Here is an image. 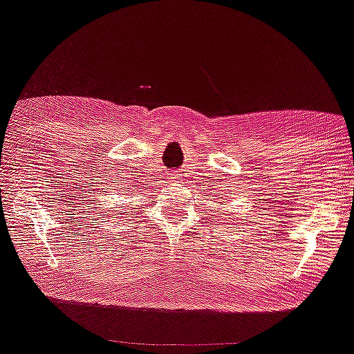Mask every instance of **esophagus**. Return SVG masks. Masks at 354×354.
I'll use <instances>...</instances> for the list:
<instances>
[{
    "mask_svg": "<svg viewBox=\"0 0 354 354\" xmlns=\"http://www.w3.org/2000/svg\"><path fill=\"white\" fill-rule=\"evenodd\" d=\"M171 178H173V179H176V178H178V175H173Z\"/></svg>",
    "mask_w": 354,
    "mask_h": 354,
    "instance_id": "obj_1",
    "label": "esophagus"
}]
</instances>
